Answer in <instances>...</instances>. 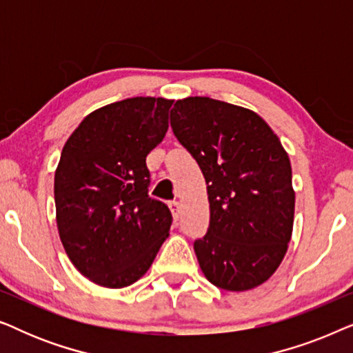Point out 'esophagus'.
Returning <instances> with one entry per match:
<instances>
[{
    "label": "esophagus",
    "instance_id": "esophagus-1",
    "mask_svg": "<svg viewBox=\"0 0 353 353\" xmlns=\"http://www.w3.org/2000/svg\"><path fill=\"white\" fill-rule=\"evenodd\" d=\"M168 207H170L173 219L178 220V214H180V204H178L176 201H173V202H170V204H168Z\"/></svg>",
    "mask_w": 353,
    "mask_h": 353
}]
</instances>
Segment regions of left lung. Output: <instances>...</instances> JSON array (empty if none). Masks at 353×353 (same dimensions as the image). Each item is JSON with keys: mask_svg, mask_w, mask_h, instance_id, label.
I'll list each match as a JSON object with an SVG mask.
<instances>
[{"mask_svg": "<svg viewBox=\"0 0 353 353\" xmlns=\"http://www.w3.org/2000/svg\"><path fill=\"white\" fill-rule=\"evenodd\" d=\"M170 123L205 178L207 234L194 243L204 276L225 291H249L276 272L292 236L296 192L288 152L254 110L191 96Z\"/></svg>", "mask_w": 353, "mask_h": 353, "instance_id": "obj_1", "label": "left lung"}]
</instances>
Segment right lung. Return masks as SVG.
<instances>
[{
	"mask_svg": "<svg viewBox=\"0 0 353 353\" xmlns=\"http://www.w3.org/2000/svg\"><path fill=\"white\" fill-rule=\"evenodd\" d=\"M173 99L138 96L86 115L62 148L56 221L74 267L94 284L138 281L168 238L172 214L148 196L146 156L168 130Z\"/></svg>",
	"mask_w": 353,
	"mask_h": 353,
	"instance_id": "1",
	"label": "right lung"
}]
</instances>
